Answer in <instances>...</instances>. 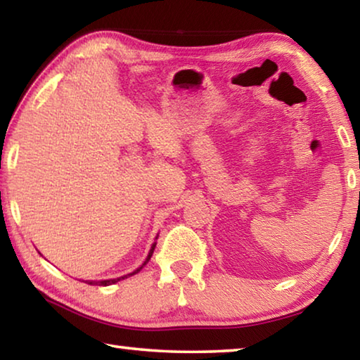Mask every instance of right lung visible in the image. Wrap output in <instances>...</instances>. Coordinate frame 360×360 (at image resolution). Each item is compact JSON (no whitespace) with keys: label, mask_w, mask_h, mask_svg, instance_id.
I'll use <instances>...</instances> for the list:
<instances>
[{"label":"right lung","mask_w":360,"mask_h":360,"mask_svg":"<svg viewBox=\"0 0 360 360\" xmlns=\"http://www.w3.org/2000/svg\"><path fill=\"white\" fill-rule=\"evenodd\" d=\"M154 249H155V243L154 245H152V248H150V251H149V255H148V259H146V262L143 264V266L148 264V262L150 260V257H152V252H154ZM141 266V268H143ZM141 268H138V270H135L133 273H130V275H127V276H131V275H136V273L141 270ZM127 276H122V278H117V279H106V281H87L89 284H92V285H109V284H114V283H117V281H120V279H124V278H127Z\"/></svg>","instance_id":"1"}]
</instances>
